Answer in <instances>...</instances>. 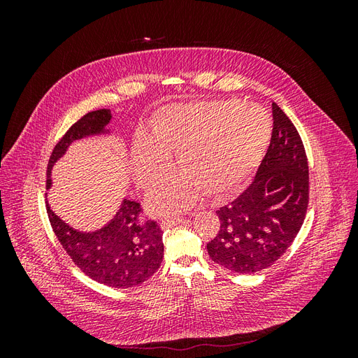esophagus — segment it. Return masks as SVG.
<instances>
[{
    "label": "esophagus",
    "instance_id": "1",
    "mask_svg": "<svg viewBox=\"0 0 358 358\" xmlns=\"http://www.w3.org/2000/svg\"><path fill=\"white\" fill-rule=\"evenodd\" d=\"M183 221V216H173V218H167V220H164L162 221V229H170V227H173V225H176V224H179V222H182Z\"/></svg>",
    "mask_w": 358,
    "mask_h": 358
}]
</instances>
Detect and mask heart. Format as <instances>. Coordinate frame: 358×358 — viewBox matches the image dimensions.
Returning a JSON list of instances; mask_svg holds the SVG:
<instances>
[{"label": "heart", "instance_id": "1", "mask_svg": "<svg viewBox=\"0 0 358 358\" xmlns=\"http://www.w3.org/2000/svg\"><path fill=\"white\" fill-rule=\"evenodd\" d=\"M270 138V119L258 106L237 101H204L161 109L146 138L134 145V178L149 189L171 170L175 152L178 176L162 183L150 197L158 213L180 210L199 194L212 200L230 196L263 158Z\"/></svg>", "mask_w": 358, "mask_h": 358}]
</instances>
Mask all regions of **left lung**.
I'll return each instance as SVG.
<instances>
[{
    "mask_svg": "<svg viewBox=\"0 0 358 358\" xmlns=\"http://www.w3.org/2000/svg\"><path fill=\"white\" fill-rule=\"evenodd\" d=\"M273 129L257 175L239 197L216 212L220 230L208 243L215 263L236 273L275 264L294 242L309 204V166L301 137L273 103Z\"/></svg>",
    "mask_w": 358,
    "mask_h": 358,
    "instance_id": "left-lung-1",
    "label": "left lung"
}]
</instances>
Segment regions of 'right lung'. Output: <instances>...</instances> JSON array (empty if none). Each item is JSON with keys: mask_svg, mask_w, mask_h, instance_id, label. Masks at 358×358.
I'll use <instances>...</instances> for the list:
<instances>
[{"mask_svg": "<svg viewBox=\"0 0 358 358\" xmlns=\"http://www.w3.org/2000/svg\"><path fill=\"white\" fill-rule=\"evenodd\" d=\"M109 109L83 115L53 148L46 170V187H50V170L62 157L73 140L101 133L110 122ZM46 210L53 233L66 249L73 263L96 282L115 288L140 285L152 276L164 255L162 230L158 222L148 218L142 204L124 200L113 221L95 233L73 230L46 203Z\"/></svg>", "mask_w": 358, "mask_h": 358, "instance_id": "add662e5", "label": "right lung"}]
</instances>
